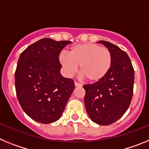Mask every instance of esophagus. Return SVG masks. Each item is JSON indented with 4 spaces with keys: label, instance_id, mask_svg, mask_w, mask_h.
<instances>
[{
    "label": "esophagus",
    "instance_id": "esophagus-1",
    "mask_svg": "<svg viewBox=\"0 0 149 149\" xmlns=\"http://www.w3.org/2000/svg\"><path fill=\"white\" fill-rule=\"evenodd\" d=\"M74 85H75V86L76 87H81V86H82V85H81V84H79V83H77V82H74Z\"/></svg>",
    "mask_w": 149,
    "mask_h": 149
}]
</instances>
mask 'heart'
<instances>
[{"label":"heart","instance_id":"heart-1","mask_svg":"<svg viewBox=\"0 0 149 149\" xmlns=\"http://www.w3.org/2000/svg\"><path fill=\"white\" fill-rule=\"evenodd\" d=\"M59 59L67 76L73 75L80 65L81 77L90 83L104 78L113 64V56L108 48L91 42L72 46L69 54L63 52Z\"/></svg>","mask_w":149,"mask_h":149}]
</instances>
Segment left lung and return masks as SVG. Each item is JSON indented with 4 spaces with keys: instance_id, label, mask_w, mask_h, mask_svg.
<instances>
[{
    "instance_id": "8db88e82",
    "label": "left lung",
    "mask_w": 149,
    "mask_h": 149,
    "mask_svg": "<svg viewBox=\"0 0 149 149\" xmlns=\"http://www.w3.org/2000/svg\"><path fill=\"white\" fill-rule=\"evenodd\" d=\"M113 56V64L107 75L98 82L84 85L86 112L95 123L108 125L125 114L132 99L134 69L129 56L118 46L99 41Z\"/></svg>"
}]
</instances>
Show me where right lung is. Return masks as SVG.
Here are the masks:
<instances>
[{
	"label": "right lung",
	"mask_w": 149,
	"mask_h": 149,
	"mask_svg": "<svg viewBox=\"0 0 149 149\" xmlns=\"http://www.w3.org/2000/svg\"><path fill=\"white\" fill-rule=\"evenodd\" d=\"M70 41L44 38L21 54L15 72L16 95L22 108L33 120H58L74 89L72 79L60 74L59 56Z\"/></svg>",
	"instance_id": "obj_1"
}]
</instances>
